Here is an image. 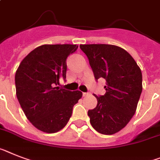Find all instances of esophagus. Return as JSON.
Wrapping results in <instances>:
<instances>
[{"mask_svg": "<svg viewBox=\"0 0 160 160\" xmlns=\"http://www.w3.org/2000/svg\"><path fill=\"white\" fill-rule=\"evenodd\" d=\"M88 95H89V92H83V96L84 97H86Z\"/></svg>", "mask_w": 160, "mask_h": 160, "instance_id": "34e87169", "label": "esophagus"}]
</instances>
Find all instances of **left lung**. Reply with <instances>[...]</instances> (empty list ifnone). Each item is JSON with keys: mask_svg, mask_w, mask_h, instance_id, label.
Wrapping results in <instances>:
<instances>
[{"mask_svg": "<svg viewBox=\"0 0 160 160\" xmlns=\"http://www.w3.org/2000/svg\"><path fill=\"white\" fill-rule=\"evenodd\" d=\"M88 57L96 80H106V93L97 96L89 110L90 123L102 134L111 135L123 128L136 112L142 91V75L133 58L119 46L105 44L80 45Z\"/></svg>", "mask_w": 160, "mask_h": 160, "instance_id": "1", "label": "left lung"}]
</instances>
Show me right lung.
Listing matches in <instances>:
<instances>
[{"mask_svg":"<svg viewBox=\"0 0 160 160\" xmlns=\"http://www.w3.org/2000/svg\"><path fill=\"white\" fill-rule=\"evenodd\" d=\"M76 45H43L24 58L15 73L16 95L32 125L48 133L63 128L82 92L58 86L66 79L67 58Z\"/></svg>","mask_w":160,"mask_h":160,"instance_id":"add662e5","label":"right lung"}]
</instances>
